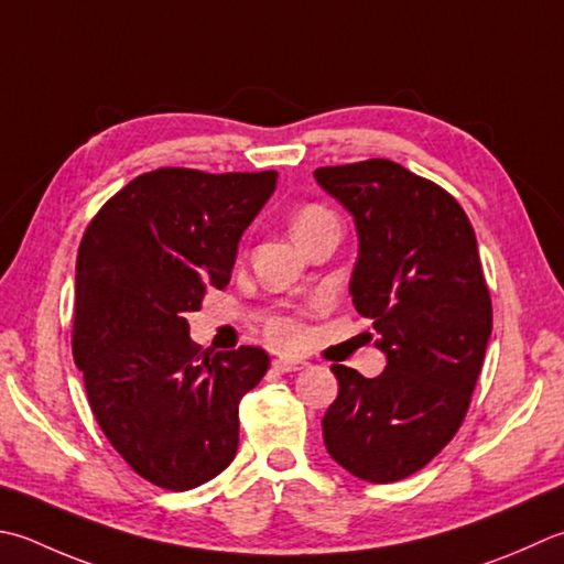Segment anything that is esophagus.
Listing matches in <instances>:
<instances>
[{"label": "esophagus", "instance_id": "obj_1", "mask_svg": "<svg viewBox=\"0 0 564 564\" xmlns=\"http://www.w3.org/2000/svg\"><path fill=\"white\" fill-rule=\"evenodd\" d=\"M305 367V361L301 359H285V357H275L273 359V369L279 373H291V371H301Z\"/></svg>", "mask_w": 564, "mask_h": 564}]
</instances>
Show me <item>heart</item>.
Here are the masks:
<instances>
[{
    "instance_id": "heart-1",
    "label": "heart",
    "mask_w": 564,
    "mask_h": 564,
    "mask_svg": "<svg viewBox=\"0 0 564 564\" xmlns=\"http://www.w3.org/2000/svg\"><path fill=\"white\" fill-rule=\"evenodd\" d=\"M327 219H335V217L329 215L325 207L305 205L303 209H297V215L293 219V231L295 235H301V231L311 229L319 223H327ZM271 337L275 341H281V345H295V341L301 339V329H297L293 319H275V323L271 325Z\"/></svg>"
}]
</instances>
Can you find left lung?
Here are the masks:
<instances>
[{
    "mask_svg": "<svg viewBox=\"0 0 564 564\" xmlns=\"http://www.w3.org/2000/svg\"><path fill=\"white\" fill-rule=\"evenodd\" d=\"M315 181L355 217L349 295L386 355L377 379L333 364L325 447L364 481H399L455 437L479 379L491 297L477 237L455 197L393 161L327 165Z\"/></svg>",
    "mask_w": 564,
    "mask_h": 564,
    "instance_id": "1",
    "label": "left lung"
}]
</instances>
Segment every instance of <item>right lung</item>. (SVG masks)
<instances>
[{
    "mask_svg": "<svg viewBox=\"0 0 564 564\" xmlns=\"http://www.w3.org/2000/svg\"><path fill=\"white\" fill-rule=\"evenodd\" d=\"M279 173L159 169L109 200L77 249L73 355L87 401L127 465L187 491L229 467L239 401L263 373L259 347L200 351L187 313L225 289L239 239Z\"/></svg>",
    "mask_w": 564,
    "mask_h": 564,
    "instance_id": "right-lung-1",
    "label": "right lung"
}]
</instances>
